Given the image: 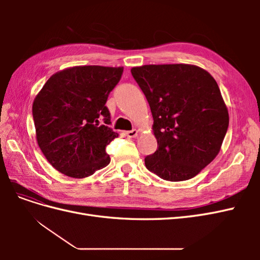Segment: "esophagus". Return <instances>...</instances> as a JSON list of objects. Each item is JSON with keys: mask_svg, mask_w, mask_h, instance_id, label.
<instances>
[{"mask_svg": "<svg viewBox=\"0 0 260 260\" xmlns=\"http://www.w3.org/2000/svg\"><path fill=\"white\" fill-rule=\"evenodd\" d=\"M125 136L128 138H137L139 136V131L137 129H133L131 131H127L125 132Z\"/></svg>", "mask_w": 260, "mask_h": 260, "instance_id": "obj_1", "label": "esophagus"}]
</instances>
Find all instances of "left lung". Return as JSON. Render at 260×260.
I'll return each instance as SVG.
<instances>
[{"mask_svg": "<svg viewBox=\"0 0 260 260\" xmlns=\"http://www.w3.org/2000/svg\"><path fill=\"white\" fill-rule=\"evenodd\" d=\"M131 74L153 115L157 149L145 166L159 178L184 181L216 158L229 127V113L208 72L191 64L144 65Z\"/></svg>", "mask_w": 260, "mask_h": 260, "instance_id": "left-lung-1", "label": "left lung"}]
</instances>
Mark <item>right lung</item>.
I'll return each mask as SVG.
<instances>
[{
  "mask_svg": "<svg viewBox=\"0 0 260 260\" xmlns=\"http://www.w3.org/2000/svg\"><path fill=\"white\" fill-rule=\"evenodd\" d=\"M122 72L123 67H68L52 75L37 94V142L62 175L86 178L111 161L105 148L118 133L107 127L111 114L105 103Z\"/></svg>",
  "mask_w": 260,
  "mask_h": 260,
  "instance_id": "obj_1",
  "label": "right lung"
}]
</instances>
